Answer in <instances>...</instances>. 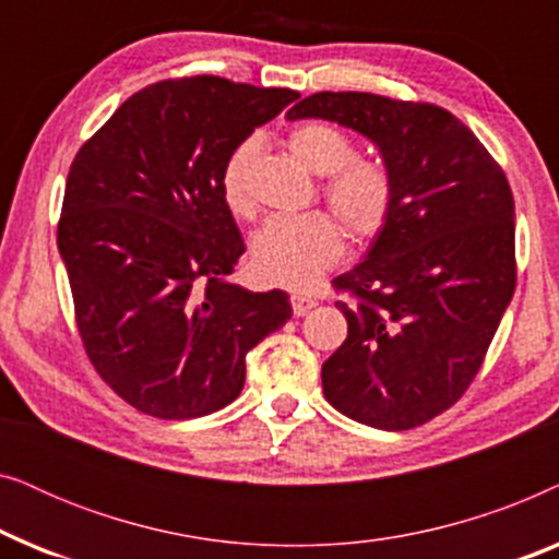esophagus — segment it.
Segmentation results:
<instances>
[{"label": "esophagus", "mask_w": 559, "mask_h": 559, "mask_svg": "<svg viewBox=\"0 0 559 559\" xmlns=\"http://www.w3.org/2000/svg\"><path fill=\"white\" fill-rule=\"evenodd\" d=\"M289 302H293L295 316H305V312H310L312 308H316V300L308 295H300V293H295L293 297H289Z\"/></svg>", "instance_id": "esophagus-1"}]
</instances>
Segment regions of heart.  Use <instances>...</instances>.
<instances>
[{"instance_id":"heart-1","label":"heart","mask_w":559,"mask_h":559,"mask_svg":"<svg viewBox=\"0 0 559 559\" xmlns=\"http://www.w3.org/2000/svg\"><path fill=\"white\" fill-rule=\"evenodd\" d=\"M287 150L310 173L323 175L320 195L350 234L369 236L384 226L392 209V182L381 167L354 159V142L341 129L308 121L287 134ZM257 155L259 142L243 140L221 170V195L236 216L254 211L249 173ZM341 249L338 226L325 213H277L251 239V270L270 285L300 289L338 262Z\"/></svg>"}]
</instances>
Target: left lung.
Here are the masks:
<instances>
[{
  "label": "left lung",
  "mask_w": 559,
  "mask_h": 559,
  "mask_svg": "<svg viewBox=\"0 0 559 559\" xmlns=\"http://www.w3.org/2000/svg\"><path fill=\"white\" fill-rule=\"evenodd\" d=\"M354 129L379 150L392 209L361 262L333 285L348 335L323 394L377 430H412L461 400L516 285L514 198L478 136L432 104L323 91L287 111Z\"/></svg>",
  "instance_id": "obj_1"
}]
</instances>
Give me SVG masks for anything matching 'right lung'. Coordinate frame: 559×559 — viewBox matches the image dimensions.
<instances>
[{"instance_id": "right-lung-1", "label": "right lung", "mask_w": 559, "mask_h": 559, "mask_svg": "<svg viewBox=\"0 0 559 559\" xmlns=\"http://www.w3.org/2000/svg\"><path fill=\"white\" fill-rule=\"evenodd\" d=\"M295 98L216 75L163 81L127 98L73 159L58 249L75 320L102 379L144 415L231 404L249 350L293 318L285 289L231 280L247 247L221 170Z\"/></svg>"}]
</instances>
